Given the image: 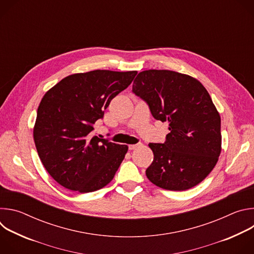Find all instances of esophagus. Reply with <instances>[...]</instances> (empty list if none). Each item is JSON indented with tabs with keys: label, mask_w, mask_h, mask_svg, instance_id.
<instances>
[{
	"label": "esophagus",
	"mask_w": 254,
	"mask_h": 254,
	"mask_svg": "<svg viewBox=\"0 0 254 254\" xmlns=\"http://www.w3.org/2000/svg\"><path fill=\"white\" fill-rule=\"evenodd\" d=\"M139 146H141V143H136V144H129L128 146V150H135L136 148H138Z\"/></svg>",
	"instance_id": "obj_1"
}]
</instances>
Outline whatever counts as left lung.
Returning a JSON list of instances; mask_svg holds the SVG:
<instances>
[{
    "label": "left lung",
    "mask_w": 254,
    "mask_h": 254,
    "mask_svg": "<svg viewBox=\"0 0 254 254\" xmlns=\"http://www.w3.org/2000/svg\"><path fill=\"white\" fill-rule=\"evenodd\" d=\"M132 92L146 101L153 117L169 123L164 143H149L154 160L147 169L156 186L185 191L210 174L221 153V119L200 81L171 70H144Z\"/></svg>",
    "instance_id": "left-lung-1"
}]
</instances>
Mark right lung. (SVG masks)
Instances as JSON below:
<instances>
[{
	"label": "right lung",
	"instance_id": "add662e5",
	"mask_svg": "<svg viewBox=\"0 0 254 254\" xmlns=\"http://www.w3.org/2000/svg\"><path fill=\"white\" fill-rule=\"evenodd\" d=\"M136 73L112 70L76 73L45 93L33 135L43 166L58 184L88 193L114 179L128 148L93 135V125Z\"/></svg>",
	"mask_w": 254,
	"mask_h": 254
}]
</instances>
